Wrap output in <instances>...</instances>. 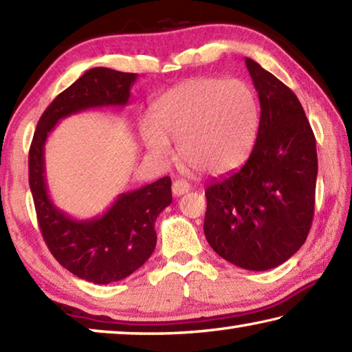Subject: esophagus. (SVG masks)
Segmentation results:
<instances>
[{"instance_id":"34e87169","label":"esophagus","mask_w":352,"mask_h":352,"mask_svg":"<svg viewBox=\"0 0 352 352\" xmlns=\"http://www.w3.org/2000/svg\"><path fill=\"white\" fill-rule=\"evenodd\" d=\"M189 189H190L189 183L184 182V180H175L174 183H172V194L177 195V197H180V195L186 194Z\"/></svg>"}]
</instances>
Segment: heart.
<instances>
[{"mask_svg": "<svg viewBox=\"0 0 352 352\" xmlns=\"http://www.w3.org/2000/svg\"><path fill=\"white\" fill-rule=\"evenodd\" d=\"M256 129L258 102L245 82L195 77L155 100L140 136L155 158H168L169 141H178L184 163L201 174L220 175L245 162Z\"/></svg>", "mask_w": 352, "mask_h": 352, "instance_id": "1", "label": "heart"}]
</instances>
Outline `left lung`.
<instances>
[{"instance_id":"obj_1","label":"left lung","mask_w":352,"mask_h":352,"mask_svg":"<svg viewBox=\"0 0 352 352\" xmlns=\"http://www.w3.org/2000/svg\"><path fill=\"white\" fill-rule=\"evenodd\" d=\"M258 135L247 163L206 188L204 231L211 248L241 269L264 272L294 256L311 230L318 160L295 93L252 58Z\"/></svg>"}]
</instances>
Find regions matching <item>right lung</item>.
Returning <instances> with one entry per match:
<instances>
[{
    "label": "right lung",
    "mask_w": 352,
    "mask_h": 352,
    "mask_svg": "<svg viewBox=\"0 0 352 352\" xmlns=\"http://www.w3.org/2000/svg\"><path fill=\"white\" fill-rule=\"evenodd\" d=\"M136 77L102 67L88 69L47 105L29 148V186L41 236L58 264L94 284L121 281L151 258L157 245L155 220L172 204L170 178L121 194L102 216L76 220L47 195L45 142L63 118L98 107L126 105Z\"/></svg>",
    "instance_id": "add662e5"
}]
</instances>
